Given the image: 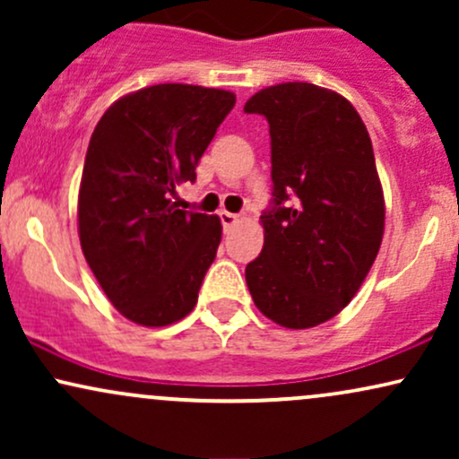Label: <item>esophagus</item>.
<instances>
[{
    "mask_svg": "<svg viewBox=\"0 0 459 459\" xmlns=\"http://www.w3.org/2000/svg\"><path fill=\"white\" fill-rule=\"evenodd\" d=\"M220 220H222L224 230H230L237 222H239V215H237V213H229V212H222V213H220Z\"/></svg>",
    "mask_w": 459,
    "mask_h": 459,
    "instance_id": "obj_1",
    "label": "esophagus"
}]
</instances>
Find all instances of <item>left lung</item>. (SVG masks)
Masks as SVG:
<instances>
[{"instance_id":"left-lung-1","label":"left lung","mask_w":459,"mask_h":459,"mask_svg":"<svg viewBox=\"0 0 459 459\" xmlns=\"http://www.w3.org/2000/svg\"><path fill=\"white\" fill-rule=\"evenodd\" d=\"M244 112L270 123L273 183L247 289L267 319L313 328L351 302L380 250L384 192L371 138L345 97L307 82L263 88Z\"/></svg>"}]
</instances>
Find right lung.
I'll return each instance as SVG.
<instances>
[{
    "mask_svg": "<svg viewBox=\"0 0 459 459\" xmlns=\"http://www.w3.org/2000/svg\"><path fill=\"white\" fill-rule=\"evenodd\" d=\"M235 94L157 83L125 94L92 131L79 186L83 256L114 308L146 328L189 315L215 259L218 215L177 209Z\"/></svg>",
    "mask_w": 459,
    "mask_h": 459,
    "instance_id": "obj_1",
    "label": "right lung"
}]
</instances>
